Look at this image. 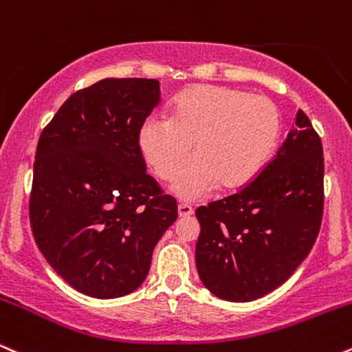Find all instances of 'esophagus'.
I'll list each match as a JSON object with an SVG mask.
<instances>
[{"mask_svg":"<svg viewBox=\"0 0 352 352\" xmlns=\"http://www.w3.org/2000/svg\"><path fill=\"white\" fill-rule=\"evenodd\" d=\"M194 214V209L189 204H179L177 206V216L179 217H189Z\"/></svg>","mask_w":352,"mask_h":352,"instance_id":"obj_1","label":"esophagus"}]
</instances>
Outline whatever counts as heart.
<instances>
[{
	"label": "heart",
	"mask_w": 352,
	"mask_h": 352,
	"mask_svg": "<svg viewBox=\"0 0 352 352\" xmlns=\"http://www.w3.org/2000/svg\"><path fill=\"white\" fill-rule=\"evenodd\" d=\"M278 136V109L265 95L201 85L176 98L171 118H148L138 144L155 175L168 179L194 142L197 156L177 170L169 189L179 199L197 201L219 184L239 189L252 183L274 155Z\"/></svg>",
	"instance_id": "obj_1"
}]
</instances>
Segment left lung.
Returning <instances> with one entry per match:
<instances>
[{"mask_svg":"<svg viewBox=\"0 0 352 352\" xmlns=\"http://www.w3.org/2000/svg\"><path fill=\"white\" fill-rule=\"evenodd\" d=\"M323 144L298 110L278 153L249 186L201 206L196 267L217 298L257 300L307 258L323 216Z\"/></svg>","mask_w":352,"mask_h":352,"instance_id":"1","label":"left lung"}]
</instances>
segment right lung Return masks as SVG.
<instances>
[{
  "label": "right lung",
  "instance_id": "obj_1",
  "mask_svg": "<svg viewBox=\"0 0 352 352\" xmlns=\"http://www.w3.org/2000/svg\"><path fill=\"white\" fill-rule=\"evenodd\" d=\"M160 94L155 78H103L70 95L37 143L32 234L49 265L92 298L135 292L177 217L138 144Z\"/></svg>",
  "mask_w": 352,
  "mask_h": 352
}]
</instances>
